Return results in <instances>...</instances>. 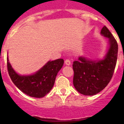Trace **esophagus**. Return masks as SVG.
I'll return each instance as SVG.
<instances>
[{"label": "esophagus", "mask_w": 124, "mask_h": 124, "mask_svg": "<svg viewBox=\"0 0 124 124\" xmlns=\"http://www.w3.org/2000/svg\"><path fill=\"white\" fill-rule=\"evenodd\" d=\"M64 63H65L66 65L69 66L71 64V61H70V60H68V59H67V60H66L65 61H64Z\"/></svg>", "instance_id": "obj_1"}]
</instances>
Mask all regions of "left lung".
Listing matches in <instances>:
<instances>
[{"instance_id":"8db88e82","label":"left lung","mask_w":124,"mask_h":124,"mask_svg":"<svg viewBox=\"0 0 124 124\" xmlns=\"http://www.w3.org/2000/svg\"><path fill=\"white\" fill-rule=\"evenodd\" d=\"M108 38L109 48L104 58L93 61L83 56L73 64V84L76 89L85 96H93L103 90L111 80L117 60V42L104 26L101 31Z\"/></svg>"}]
</instances>
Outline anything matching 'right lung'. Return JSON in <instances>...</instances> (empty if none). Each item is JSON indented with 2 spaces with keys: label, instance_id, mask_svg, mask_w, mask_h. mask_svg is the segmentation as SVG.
<instances>
[{
  "label": "right lung",
  "instance_id": "right-lung-1",
  "mask_svg": "<svg viewBox=\"0 0 124 124\" xmlns=\"http://www.w3.org/2000/svg\"><path fill=\"white\" fill-rule=\"evenodd\" d=\"M7 61V70L11 79L20 90L29 96L41 98L53 87L56 76L64 63L63 59L49 61L35 74L21 76L17 74Z\"/></svg>",
  "mask_w": 124,
  "mask_h": 124
}]
</instances>
